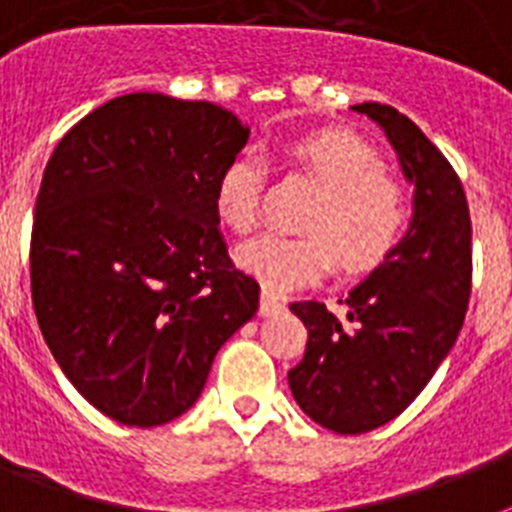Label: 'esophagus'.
<instances>
[{
  "label": "esophagus",
  "mask_w": 512,
  "mask_h": 512,
  "mask_svg": "<svg viewBox=\"0 0 512 512\" xmlns=\"http://www.w3.org/2000/svg\"><path fill=\"white\" fill-rule=\"evenodd\" d=\"M284 308H287V303L281 297H276L273 292H263V297H260V316H279Z\"/></svg>",
  "instance_id": "1"
}]
</instances>
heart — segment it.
Here are the masks:
<instances>
[{
  "label": "heart",
  "mask_w": 512,
  "mask_h": 512,
  "mask_svg": "<svg viewBox=\"0 0 512 512\" xmlns=\"http://www.w3.org/2000/svg\"><path fill=\"white\" fill-rule=\"evenodd\" d=\"M287 156L321 185L300 217L305 233H265L236 249V263L268 292L311 284L329 271L361 276L385 263L406 231L401 185L382 172L377 151L353 132L300 135ZM265 167L255 154L233 156L215 180V217L233 233H249L260 217Z\"/></svg>",
  "instance_id": "1"
}]
</instances>
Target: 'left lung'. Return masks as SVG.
Returning a JSON list of instances; mask_svg holds the SVG:
<instances>
[{
    "label": "left lung",
    "mask_w": 512,
    "mask_h": 512,
    "mask_svg": "<svg viewBox=\"0 0 512 512\" xmlns=\"http://www.w3.org/2000/svg\"><path fill=\"white\" fill-rule=\"evenodd\" d=\"M353 111L396 148L414 183V217L388 260L350 292L345 319L316 300L289 305L308 329L303 361L289 369L292 396L342 436L380 428L420 396L460 335L473 281L470 209L452 164L396 108Z\"/></svg>",
    "instance_id": "1"
}]
</instances>
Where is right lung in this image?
Here are the masks:
<instances>
[{
    "instance_id": "right-lung-1",
    "label": "right lung",
    "mask_w": 512,
    "mask_h": 512,
    "mask_svg": "<svg viewBox=\"0 0 512 512\" xmlns=\"http://www.w3.org/2000/svg\"><path fill=\"white\" fill-rule=\"evenodd\" d=\"M249 127L207 100L132 92L60 138L31 228L44 342L98 412L154 428L201 396L260 305L228 257L212 193Z\"/></svg>"
}]
</instances>
